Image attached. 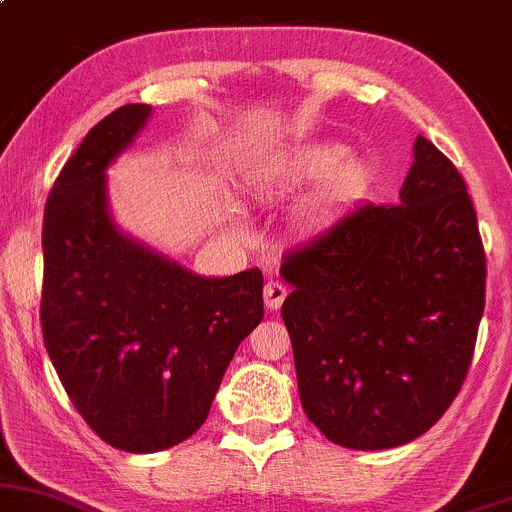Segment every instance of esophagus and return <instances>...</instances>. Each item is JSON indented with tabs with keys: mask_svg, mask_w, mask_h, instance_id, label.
Here are the masks:
<instances>
[{
	"mask_svg": "<svg viewBox=\"0 0 512 512\" xmlns=\"http://www.w3.org/2000/svg\"><path fill=\"white\" fill-rule=\"evenodd\" d=\"M285 295H288V288L276 278L268 280L266 288H263V302H266L268 310H278V307L283 305Z\"/></svg>",
	"mask_w": 512,
	"mask_h": 512,
	"instance_id": "1",
	"label": "esophagus"
}]
</instances>
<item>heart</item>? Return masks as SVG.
I'll use <instances>...</instances> for the list:
<instances>
[{
    "label": "heart",
    "instance_id": "b5f03b06",
    "mask_svg": "<svg viewBox=\"0 0 512 512\" xmlns=\"http://www.w3.org/2000/svg\"><path fill=\"white\" fill-rule=\"evenodd\" d=\"M322 178L324 183L307 205L310 214L332 212L356 200L366 190L371 168L364 158H346L344 146L315 144L271 163L258 175V185L263 190H295Z\"/></svg>",
    "mask_w": 512,
    "mask_h": 512
}]
</instances>
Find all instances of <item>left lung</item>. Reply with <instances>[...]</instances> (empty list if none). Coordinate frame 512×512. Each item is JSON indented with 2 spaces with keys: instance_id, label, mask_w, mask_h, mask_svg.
Masks as SVG:
<instances>
[{
  "instance_id": "1",
  "label": "left lung",
  "mask_w": 512,
  "mask_h": 512,
  "mask_svg": "<svg viewBox=\"0 0 512 512\" xmlns=\"http://www.w3.org/2000/svg\"><path fill=\"white\" fill-rule=\"evenodd\" d=\"M412 151L400 205L356 207L280 266L302 410L346 449L430 430L461 390L486 302L464 178L425 136Z\"/></svg>"
}]
</instances>
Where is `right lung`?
<instances>
[{
    "mask_svg": "<svg viewBox=\"0 0 512 512\" xmlns=\"http://www.w3.org/2000/svg\"><path fill=\"white\" fill-rule=\"evenodd\" d=\"M148 117L151 104H124L92 126L43 214L48 356L82 420L131 454L200 430L234 351L263 320L258 268L202 278L114 224L104 170Z\"/></svg>",
    "mask_w": 512,
    "mask_h": 512,
    "instance_id": "obj_1",
    "label": "right lung"
}]
</instances>
